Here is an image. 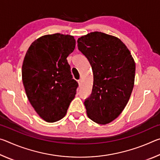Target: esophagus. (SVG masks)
Masks as SVG:
<instances>
[{
  "label": "esophagus",
  "mask_w": 160,
  "mask_h": 160,
  "mask_svg": "<svg viewBox=\"0 0 160 160\" xmlns=\"http://www.w3.org/2000/svg\"><path fill=\"white\" fill-rule=\"evenodd\" d=\"M78 85H79V86H80L81 85H82V80H78Z\"/></svg>",
  "instance_id": "esophagus-1"
}]
</instances>
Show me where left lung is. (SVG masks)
Here are the masks:
<instances>
[{"mask_svg": "<svg viewBox=\"0 0 160 160\" xmlns=\"http://www.w3.org/2000/svg\"><path fill=\"white\" fill-rule=\"evenodd\" d=\"M77 42L93 72L92 92L85 100L88 116L97 123H109L120 115L131 97L134 60L120 39L103 32H91Z\"/></svg>", "mask_w": 160, "mask_h": 160, "instance_id": "8db88e82", "label": "left lung"}]
</instances>
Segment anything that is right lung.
<instances>
[{
    "label": "right lung",
    "mask_w": 160,
    "mask_h": 160,
    "mask_svg": "<svg viewBox=\"0 0 160 160\" xmlns=\"http://www.w3.org/2000/svg\"><path fill=\"white\" fill-rule=\"evenodd\" d=\"M75 47L70 35H45L32 43L24 58L22 77L27 96L47 122L63 118L76 94L78 83L66 59Z\"/></svg>",
    "instance_id": "1"
}]
</instances>
